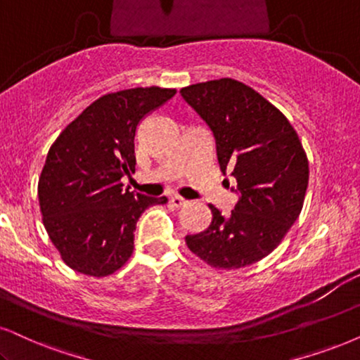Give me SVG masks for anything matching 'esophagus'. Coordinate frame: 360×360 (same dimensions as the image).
Masks as SVG:
<instances>
[{"label": "esophagus", "instance_id": "esophagus-1", "mask_svg": "<svg viewBox=\"0 0 360 360\" xmlns=\"http://www.w3.org/2000/svg\"><path fill=\"white\" fill-rule=\"evenodd\" d=\"M169 201L174 207H183L184 204H188V201H186L183 195H179V194H172L169 198Z\"/></svg>", "mask_w": 360, "mask_h": 360}]
</instances>
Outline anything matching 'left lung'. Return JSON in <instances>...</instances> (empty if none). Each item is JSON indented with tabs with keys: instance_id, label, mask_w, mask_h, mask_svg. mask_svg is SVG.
Listing matches in <instances>:
<instances>
[{
	"instance_id": "obj_1",
	"label": "left lung",
	"mask_w": 360,
	"mask_h": 360,
	"mask_svg": "<svg viewBox=\"0 0 360 360\" xmlns=\"http://www.w3.org/2000/svg\"><path fill=\"white\" fill-rule=\"evenodd\" d=\"M181 94L211 127L221 171H231L240 193L226 217L209 204L211 224L186 236V244L214 269L251 266L274 251L301 214L307 154L288 117L251 86L221 78Z\"/></svg>"
}]
</instances>
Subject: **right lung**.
I'll return each instance as SVG.
<instances>
[{
	"mask_svg": "<svg viewBox=\"0 0 360 360\" xmlns=\"http://www.w3.org/2000/svg\"><path fill=\"white\" fill-rule=\"evenodd\" d=\"M176 89L133 88L108 93L71 121L49 148L38 183L46 233L63 262L91 277L115 274L134 249V229L148 198L122 188L136 169V127Z\"/></svg>",
	"mask_w": 360,
	"mask_h": 360,
	"instance_id": "add662e5",
	"label": "right lung"
}]
</instances>
